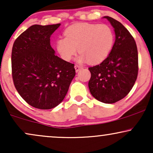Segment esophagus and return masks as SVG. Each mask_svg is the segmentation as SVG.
<instances>
[{"label":"esophagus","instance_id":"34e87169","mask_svg":"<svg viewBox=\"0 0 153 153\" xmlns=\"http://www.w3.org/2000/svg\"><path fill=\"white\" fill-rule=\"evenodd\" d=\"M81 68H82V67H81L80 65H75V71H76V72H78V71H80Z\"/></svg>","mask_w":153,"mask_h":153}]
</instances>
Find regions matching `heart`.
Listing matches in <instances>:
<instances>
[{"label": "heart", "instance_id": "heart-1", "mask_svg": "<svg viewBox=\"0 0 153 153\" xmlns=\"http://www.w3.org/2000/svg\"><path fill=\"white\" fill-rule=\"evenodd\" d=\"M64 35L57 41L56 47L65 61L72 59L78 48L79 62L99 63L108 56L114 42L113 30L106 25L78 23L68 27Z\"/></svg>", "mask_w": 153, "mask_h": 153}]
</instances>
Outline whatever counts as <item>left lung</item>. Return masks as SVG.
<instances>
[{"label": "left lung", "instance_id": "8db88e82", "mask_svg": "<svg viewBox=\"0 0 153 153\" xmlns=\"http://www.w3.org/2000/svg\"><path fill=\"white\" fill-rule=\"evenodd\" d=\"M114 28L116 39L107 59L89 68L90 93L98 101L113 104L122 100L134 85L138 73V55L134 38L123 25L104 16Z\"/></svg>", "mask_w": 153, "mask_h": 153}]
</instances>
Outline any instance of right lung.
<instances>
[{
  "label": "right lung",
  "instance_id": "right-lung-1",
  "mask_svg": "<svg viewBox=\"0 0 153 153\" xmlns=\"http://www.w3.org/2000/svg\"><path fill=\"white\" fill-rule=\"evenodd\" d=\"M61 24L34 25L17 37L11 55L16 90L32 107L50 109L66 95L75 75L74 64L55 55L50 37Z\"/></svg>",
  "mask_w": 153,
  "mask_h": 153
}]
</instances>
